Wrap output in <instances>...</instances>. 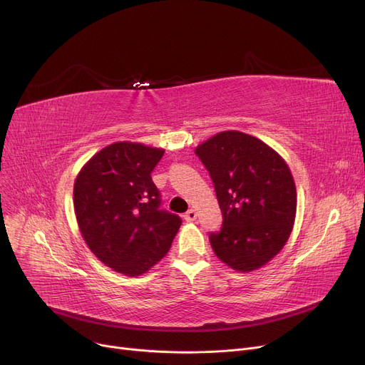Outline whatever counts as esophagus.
<instances>
[{"mask_svg": "<svg viewBox=\"0 0 365 365\" xmlns=\"http://www.w3.org/2000/svg\"><path fill=\"white\" fill-rule=\"evenodd\" d=\"M183 217H185L186 222H194L197 219V212H195L194 208H190V210H187V212L185 213Z\"/></svg>", "mask_w": 365, "mask_h": 365, "instance_id": "obj_1", "label": "esophagus"}]
</instances>
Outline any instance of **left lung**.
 I'll return each instance as SVG.
<instances>
[{
	"label": "left lung",
	"mask_w": 365,
	"mask_h": 365,
	"mask_svg": "<svg viewBox=\"0 0 365 365\" xmlns=\"http://www.w3.org/2000/svg\"><path fill=\"white\" fill-rule=\"evenodd\" d=\"M213 180L223 215L210 234L215 255L238 272H252L274 259L289 240L297 192L292 171L260 139L229 130L195 148Z\"/></svg>",
	"instance_id": "left-lung-1"
}]
</instances>
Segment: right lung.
Returning <instances> with one entry per match:
<instances>
[{"instance_id": "obj_1", "label": "right lung", "mask_w": 365, "mask_h": 365, "mask_svg": "<svg viewBox=\"0 0 365 365\" xmlns=\"http://www.w3.org/2000/svg\"><path fill=\"white\" fill-rule=\"evenodd\" d=\"M164 149L117 142L93 155L73 185L80 232L93 255L112 271L139 277L170 250L182 220L160 210L150 173Z\"/></svg>"}]
</instances>
